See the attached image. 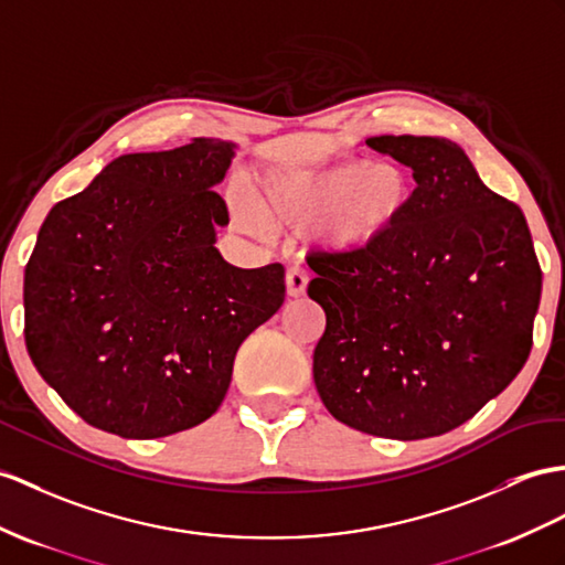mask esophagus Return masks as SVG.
<instances>
[{
	"mask_svg": "<svg viewBox=\"0 0 565 565\" xmlns=\"http://www.w3.org/2000/svg\"><path fill=\"white\" fill-rule=\"evenodd\" d=\"M307 282H309V275L301 266H290L287 268L285 275V285H287V295L290 297H301L307 292Z\"/></svg>",
	"mask_w": 565,
	"mask_h": 565,
	"instance_id": "1",
	"label": "esophagus"
}]
</instances>
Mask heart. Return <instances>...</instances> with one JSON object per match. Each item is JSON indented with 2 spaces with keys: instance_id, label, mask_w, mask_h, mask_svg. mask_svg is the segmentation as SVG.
<instances>
[{
  "instance_id": "b5f03b06",
  "label": "heart",
  "mask_w": 565,
  "mask_h": 565,
  "mask_svg": "<svg viewBox=\"0 0 565 565\" xmlns=\"http://www.w3.org/2000/svg\"><path fill=\"white\" fill-rule=\"evenodd\" d=\"M412 182L401 162L340 158L321 168L270 172L256 205L235 199L244 230H258V217L275 227H301L316 220V232L330 249L356 252L376 244L409 203Z\"/></svg>"
}]
</instances>
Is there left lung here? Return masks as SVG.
I'll return each instance as SVG.
<instances>
[{
  "label": "left lung",
  "instance_id": "obj_1",
  "mask_svg": "<svg viewBox=\"0 0 565 565\" xmlns=\"http://www.w3.org/2000/svg\"><path fill=\"white\" fill-rule=\"evenodd\" d=\"M412 168L395 225L356 252H313L326 311L313 383L338 422L381 438L441 436L497 397L532 350L542 295L525 215L436 136H371Z\"/></svg>",
  "mask_w": 565,
  "mask_h": 565
}]
</instances>
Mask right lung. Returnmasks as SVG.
Segmentation results:
<instances>
[{
	"mask_svg": "<svg viewBox=\"0 0 565 565\" xmlns=\"http://www.w3.org/2000/svg\"><path fill=\"white\" fill-rule=\"evenodd\" d=\"M217 139L113 160L40 227L25 266V348L95 429L160 438L209 419L244 338L285 299V268L230 266Z\"/></svg>",
	"mask_w": 565,
	"mask_h": 565,
	"instance_id": "1",
	"label": "right lung"
}]
</instances>
